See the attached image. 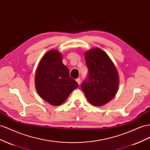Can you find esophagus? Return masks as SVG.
Returning <instances> with one entry per match:
<instances>
[{
    "label": "esophagus",
    "instance_id": "obj_1",
    "mask_svg": "<svg viewBox=\"0 0 150 150\" xmlns=\"http://www.w3.org/2000/svg\"><path fill=\"white\" fill-rule=\"evenodd\" d=\"M76 82L78 83V84H79V85H80V81H81V80H80V78L76 79Z\"/></svg>",
    "mask_w": 150,
    "mask_h": 150
}]
</instances>
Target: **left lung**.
<instances>
[{
  "label": "left lung",
  "mask_w": 150,
  "mask_h": 150,
  "mask_svg": "<svg viewBox=\"0 0 150 150\" xmlns=\"http://www.w3.org/2000/svg\"><path fill=\"white\" fill-rule=\"evenodd\" d=\"M85 58L89 75L81 87L90 103L102 106L112 100L118 91L116 67L108 54L99 48L86 51Z\"/></svg>",
  "instance_id": "left-lung-1"
}]
</instances>
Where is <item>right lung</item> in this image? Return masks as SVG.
Returning a JSON list of instances; mask_svg holds the SVG:
<instances>
[{
    "mask_svg": "<svg viewBox=\"0 0 150 150\" xmlns=\"http://www.w3.org/2000/svg\"><path fill=\"white\" fill-rule=\"evenodd\" d=\"M62 53L57 50L48 51L38 64L35 87L39 96L52 105L63 104L79 85L70 76L68 68L62 63Z\"/></svg>",
    "mask_w": 150,
    "mask_h": 150,
    "instance_id": "1",
    "label": "right lung"
}]
</instances>
